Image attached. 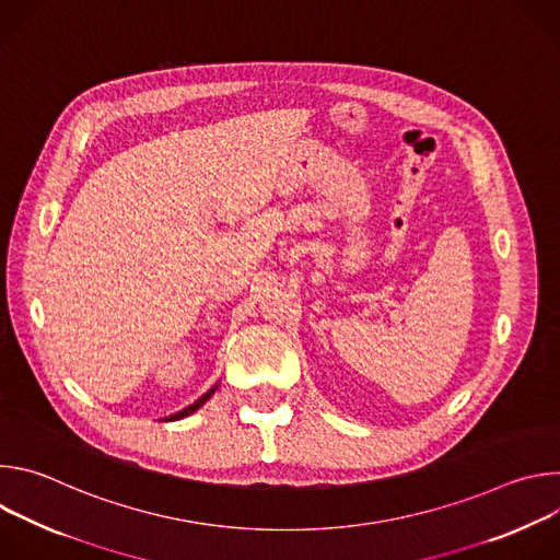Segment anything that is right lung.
I'll use <instances>...</instances> for the list:
<instances>
[{
  "mask_svg": "<svg viewBox=\"0 0 560 560\" xmlns=\"http://www.w3.org/2000/svg\"><path fill=\"white\" fill-rule=\"evenodd\" d=\"M212 392H214V387H212V389H210V392H206V394H203V396H201V398H199V401H195V404H192V406H188V408H186V410H182V412H177V415H173V417H168V419H166V421H179V419H184V417H188V415H192V412H195V410H199V408H201V406H203V404H206V401H208V398H210V396H212Z\"/></svg>",
  "mask_w": 560,
  "mask_h": 560,
  "instance_id": "right-lung-1",
  "label": "right lung"
}]
</instances>
